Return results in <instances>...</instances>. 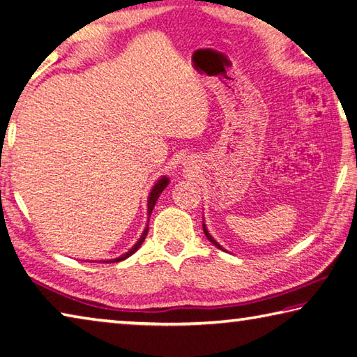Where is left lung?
<instances>
[{"label": "left lung", "mask_w": 357, "mask_h": 357, "mask_svg": "<svg viewBox=\"0 0 357 357\" xmlns=\"http://www.w3.org/2000/svg\"><path fill=\"white\" fill-rule=\"evenodd\" d=\"M202 225H204V233H205V236L208 238V241H210V242H211V244H214V245H216L218 248H220V250H224V248H222V247H220V244H218V242H216V241H214V238L211 236V234H210V233H208V228H206V225H205V220H204V224H202Z\"/></svg>", "instance_id": "left-lung-1"}]
</instances>
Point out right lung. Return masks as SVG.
Listing matches in <instances>:
<instances>
[{"mask_svg":"<svg viewBox=\"0 0 357 357\" xmlns=\"http://www.w3.org/2000/svg\"><path fill=\"white\" fill-rule=\"evenodd\" d=\"M167 185H169V178L165 177V176L161 177V178H158V180H157V183L153 185V188L151 190L149 197H147V214H149V216H151V213H152V210H153V206H155V202L158 200L160 194L163 192V190H165V188H166ZM147 231H149V225H147V227L144 228V231H143V234H141V238L137 241V244L133 245L129 252L124 253V255H121L119 258L110 259V261H105V262H119V261H124L126 258H129L130 255L135 253V252L138 250V248L141 247V244H143L144 239H146V236H147Z\"/></svg>","mask_w":357,"mask_h":357,"instance_id":"obj_1","label":"right lung"}]
</instances>
